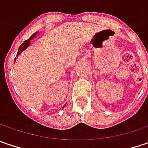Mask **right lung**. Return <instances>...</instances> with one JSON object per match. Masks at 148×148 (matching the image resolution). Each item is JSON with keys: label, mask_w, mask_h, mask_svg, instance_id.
I'll return each mask as SVG.
<instances>
[{"label": "right lung", "mask_w": 148, "mask_h": 148, "mask_svg": "<svg viewBox=\"0 0 148 148\" xmlns=\"http://www.w3.org/2000/svg\"><path fill=\"white\" fill-rule=\"evenodd\" d=\"M36 34H37V32H35L34 34H32V36H31V38H29V39L26 40L23 43H22V45L19 47V48H18V52H17V54H16V56H18V55H20L21 53H22V52H23L26 48H27L29 45H30V41L31 40H32L33 38H34V37L36 36ZM15 61H16V58H15Z\"/></svg>", "instance_id": "right-lung-1"}]
</instances>
